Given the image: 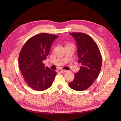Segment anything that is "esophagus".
Wrapping results in <instances>:
<instances>
[{
  "label": "esophagus",
  "mask_w": 121,
  "mask_h": 121,
  "mask_svg": "<svg viewBox=\"0 0 121 121\" xmlns=\"http://www.w3.org/2000/svg\"><path fill=\"white\" fill-rule=\"evenodd\" d=\"M67 71L64 70V69H62V70L60 71V72H61V73H65V72H67Z\"/></svg>",
  "instance_id": "1"
}]
</instances>
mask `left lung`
<instances>
[{
	"mask_svg": "<svg viewBox=\"0 0 121 121\" xmlns=\"http://www.w3.org/2000/svg\"><path fill=\"white\" fill-rule=\"evenodd\" d=\"M77 42L78 61L81 67L74 74V78L69 85L72 89L82 91L89 88L100 73L102 57L96 43L83 33H71Z\"/></svg>",
	"mask_w": 121,
	"mask_h": 121,
	"instance_id": "8db88e82",
	"label": "left lung"
}]
</instances>
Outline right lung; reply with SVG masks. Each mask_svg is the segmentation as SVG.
Here are the masks:
<instances>
[{
    "instance_id": "obj_1",
    "label": "right lung",
    "mask_w": 121,
    "mask_h": 121,
    "mask_svg": "<svg viewBox=\"0 0 121 121\" xmlns=\"http://www.w3.org/2000/svg\"><path fill=\"white\" fill-rule=\"evenodd\" d=\"M58 36L48 33L36 35L26 42L18 56L21 73L27 85L33 89L42 91L52 85L56 72L44 67L52 44Z\"/></svg>"
}]
</instances>
